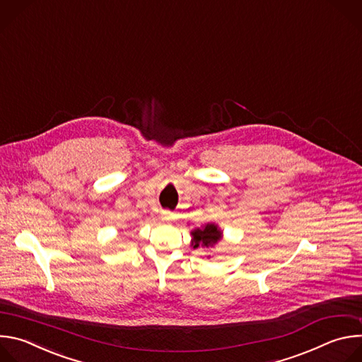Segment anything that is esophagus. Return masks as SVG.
<instances>
[{"label":"esophagus","mask_w":362,"mask_h":362,"mask_svg":"<svg viewBox=\"0 0 362 362\" xmlns=\"http://www.w3.org/2000/svg\"><path fill=\"white\" fill-rule=\"evenodd\" d=\"M173 212H170V211H163L162 212V221H165V222H168V221H172L173 219Z\"/></svg>","instance_id":"esophagus-1"}]
</instances>
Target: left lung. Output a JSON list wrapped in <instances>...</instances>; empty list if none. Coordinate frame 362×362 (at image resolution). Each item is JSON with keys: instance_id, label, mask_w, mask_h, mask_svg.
<instances>
[{"instance_id": "8db88e82", "label": "left lung", "mask_w": 362, "mask_h": 362, "mask_svg": "<svg viewBox=\"0 0 362 362\" xmlns=\"http://www.w3.org/2000/svg\"><path fill=\"white\" fill-rule=\"evenodd\" d=\"M192 238H193L192 239L193 249H196L199 246L211 247L222 239V230L218 228V225L208 223V225H204L202 229L197 228V229L192 230Z\"/></svg>"}]
</instances>
